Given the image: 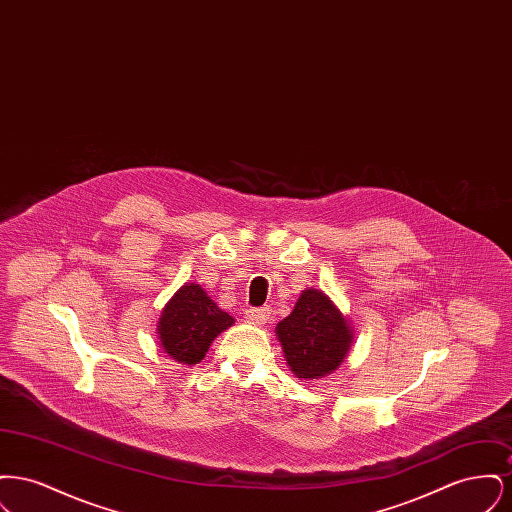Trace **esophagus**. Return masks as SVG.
<instances>
[{
    "label": "esophagus",
    "mask_w": 512,
    "mask_h": 512,
    "mask_svg": "<svg viewBox=\"0 0 512 512\" xmlns=\"http://www.w3.org/2000/svg\"><path fill=\"white\" fill-rule=\"evenodd\" d=\"M244 317L247 322L261 326L270 318V307H259V309L251 307V309H245Z\"/></svg>",
    "instance_id": "34e87169"
}]
</instances>
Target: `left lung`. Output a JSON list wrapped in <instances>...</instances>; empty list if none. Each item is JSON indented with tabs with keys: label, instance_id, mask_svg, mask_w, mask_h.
<instances>
[{
	"label": "left lung",
	"instance_id": "obj_1",
	"mask_svg": "<svg viewBox=\"0 0 512 512\" xmlns=\"http://www.w3.org/2000/svg\"><path fill=\"white\" fill-rule=\"evenodd\" d=\"M276 336L290 370L305 380L334 372L353 343L351 326L340 309L315 288L299 295L292 315L278 322Z\"/></svg>",
	"mask_w": 512,
	"mask_h": 512
}]
</instances>
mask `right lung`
Returning <instances> with one entry per match:
<instances>
[{"label": "right lung", "mask_w": 512, "mask_h": 512, "mask_svg": "<svg viewBox=\"0 0 512 512\" xmlns=\"http://www.w3.org/2000/svg\"><path fill=\"white\" fill-rule=\"evenodd\" d=\"M232 324L234 318L219 309L199 284H186L163 309L157 330L171 359L197 365L213 340Z\"/></svg>", "instance_id": "obj_1"}]
</instances>
